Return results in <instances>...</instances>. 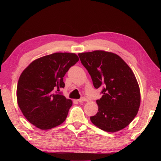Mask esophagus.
I'll return each instance as SVG.
<instances>
[{"label": "esophagus", "mask_w": 161, "mask_h": 161, "mask_svg": "<svg viewBox=\"0 0 161 161\" xmlns=\"http://www.w3.org/2000/svg\"><path fill=\"white\" fill-rule=\"evenodd\" d=\"M77 101L79 102H84V101H87V99L85 98V97H81L80 99H79V100H77Z\"/></svg>", "instance_id": "obj_1"}]
</instances>
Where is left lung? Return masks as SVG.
<instances>
[{"label": "left lung", "mask_w": 161, "mask_h": 161, "mask_svg": "<svg viewBox=\"0 0 161 161\" xmlns=\"http://www.w3.org/2000/svg\"><path fill=\"white\" fill-rule=\"evenodd\" d=\"M95 88L103 94L96 101L98 111L91 121L99 129L116 132L127 126L137 115L141 91L132 70L122 58L104 50L78 54Z\"/></svg>", "instance_id": "1"}]
</instances>
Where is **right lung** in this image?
<instances>
[{
    "mask_svg": "<svg viewBox=\"0 0 161 161\" xmlns=\"http://www.w3.org/2000/svg\"><path fill=\"white\" fill-rule=\"evenodd\" d=\"M79 61L76 54L55 53L30 64L17 84L18 105L25 118L36 127L47 130L66 120L73 102L59 93L69 68Z\"/></svg>",
    "mask_w": 161,
    "mask_h": 161,
    "instance_id": "obj_1",
    "label": "right lung"
}]
</instances>
